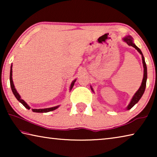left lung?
Returning <instances> with one entry per match:
<instances>
[{
  "instance_id": "obj_1",
  "label": "left lung",
  "mask_w": 157,
  "mask_h": 157,
  "mask_svg": "<svg viewBox=\"0 0 157 157\" xmlns=\"http://www.w3.org/2000/svg\"><path fill=\"white\" fill-rule=\"evenodd\" d=\"M123 41H125L126 43L129 45V46L134 47V48L137 50L138 52H139L140 54L141 55L143 68H144V73H143V79L141 85H140V86L139 89V90H138V91L136 92V94L134 95L132 99L131 100V101H130L129 105L127 106V109L129 110V109H132L138 102H139V100L141 98L142 95H143V94H144V91L145 90V86H146V81H147V66H146V63L145 62V58H144V57H143V55L141 52V50H140L139 48H138L136 45L134 44V42H133L132 37L131 36H125L123 39Z\"/></svg>"
}]
</instances>
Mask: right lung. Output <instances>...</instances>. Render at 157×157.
<instances>
[{"instance_id":"1","label":"right lung","mask_w":157,"mask_h":157,"mask_svg":"<svg viewBox=\"0 0 157 157\" xmlns=\"http://www.w3.org/2000/svg\"><path fill=\"white\" fill-rule=\"evenodd\" d=\"M10 86H11V89H12V91L13 92V94H14V96L16 97V98L19 101V102L22 104L24 107L28 109H30V107H29L27 103H26L24 100H22L21 98L20 95L18 94V93L17 91V90H16L15 87H14V83H13V80H12V65L11 66V68H10ZM76 81V79L75 80L73 81L72 83L71 84V88L70 90H71L73 89V87L74 86V84H75V82ZM59 106H56V107H50V108H46V109H32V110H33V112H36V113H46V112H49V111H51L53 110H55L56 109H57L59 107Z\"/></svg>"}]
</instances>
